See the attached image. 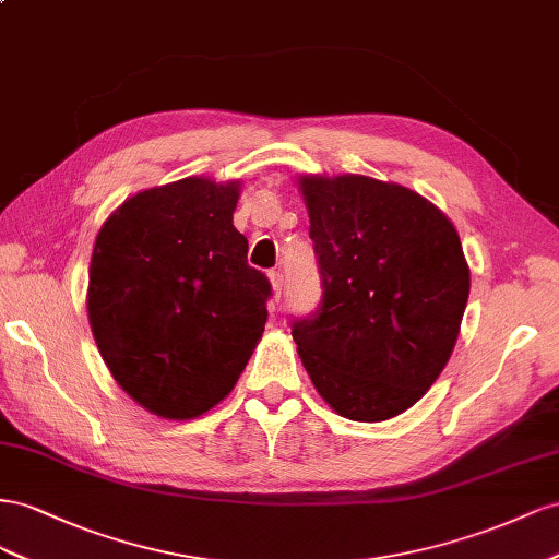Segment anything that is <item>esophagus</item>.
I'll return each instance as SVG.
<instances>
[{
    "label": "esophagus",
    "mask_w": 559,
    "mask_h": 559,
    "mask_svg": "<svg viewBox=\"0 0 559 559\" xmlns=\"http://www.w3.org/2000/svg\"><path fill=\"white\" fill-rule=\"evenodd\" d=\"M269 281H271V290H274V297L281 299V293H283V274H281V271H269Z\"/></svg>",
    "instance_id": "esophagus-1"
}]
</instances>
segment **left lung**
I'll list each match as a JSON object with an SVG mask.
<instances>
[{
	"instance_id": "1",
	"label": "left lung",
	"mask_w": 559,
	"mask_h": 559,
	"mask_svg": "<svg viewBox=\"0 0 559 559\" xmlns=\"http://www.w3.org/2000/svg\"><path fill=\"white\" fill-rule=\"evenodd\" d=\"M323 297L293 321L297 354L346 419L409 409L448 365L471 271L450 217L403 185L301 175Z\"/></svg>"
}]
</instances>
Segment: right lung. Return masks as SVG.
I'll return each mask as SVG.
<instances>
[{"label":"right lung","instance_id":"right-lung-1","mask_svg":"<svg viewBox=\"0 0 559 559\" xmlns=\"http://www.w3.org/2000/svg\"><path fill=\"white\" fill-rule=\"evenodd\" d=\"M241 185L185 178L126 199L95 236L88 323L117 384L164 419L231 393L266 323L271 285L234 227Z\"/></svg>","mask_w":559,"mask_h":559}]
</instances>
